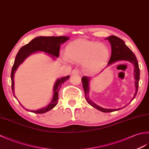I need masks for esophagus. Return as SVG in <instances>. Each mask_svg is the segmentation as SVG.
I'll return each mask as SVG.
<instances>
[{
    "label": "esophagus",
    "instance_id": "34e87169",
    "mask_svg": "<svg viewBox=\"0 0 149 149\" xmlns=\"http://www.w3.org/2000/svg\"><path fill=\"white\" fill-rule=\"evenodd\" d=\"M79 70L78 68H75V69H74L72 72V74H78L79 73Z\"/></svg>",
    "mask_w": 149,
    "mask_h": 149
}]
</instances>
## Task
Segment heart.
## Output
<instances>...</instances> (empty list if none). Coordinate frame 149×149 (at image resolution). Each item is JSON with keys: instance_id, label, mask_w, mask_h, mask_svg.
<instances>
[{"instance_id": "1", "label": "heart", "mask_w": 149, "mask_h": 149, "mask_svg": "<svg viewBox=\"0 0 149 149\" xmlns=\"http://www.w3.org/2000/svg\"><path fill=\"white\" fill-rule=\"evenodd\" d=\"M66 55L71 61L83 62L88 70H99L109 59L110 51L106 44L87 40H78L66 47Z\"/></svg>"}]
</instances>
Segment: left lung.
<instances>
[{
  "mask_svg": "<svg viewBox=\"0 0 149 149\" xmlns=\"http://www.w3.org/2000/svg\"><path fill=\"white\" fill-rule=\"evenodd\" d=\"M106 39L109 41L111 45V58L107 65L111 64L112 63H114L116 61H122V60H123V61H128L132 63V64H134V75L135 79L136 92L133 99H132V100H133L137 94L139 86V81H140V68H139L138 60L133 52L131 51V50L125 45L124 42L122 39H120V38L115 36H110L109 37L107 38ZM89 79L90 78L86 76H84L81 79L83 89L84 91L85 98H86L88 104H90L91 106H93L97 109L104 113L113 112L122 109H105L102 108V107L97 106V104L93 103L90 99L89 96H88V93H89Z\"/></svg>",
  "mask_w": 149,
  "mask_h": 149,
  "instance_id": "1",
  "label": "left lung"
}]
</instances>
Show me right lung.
<instances>
[{
    "instance_id": "obj_1",
    "label": "right lung",
    "mask_w": 149,
    "mask_h": 149,
    "mask_svg": "<svg viewBox=\"0 0 149 149\" xmlns=\"http://www.w3.org/2000/svg\"><path fill=\"white\" fill-rule=\"evenodd\" d=\"M68 39V38L66 36H39L31 40L29 43L25 45L19 50L15 58L14 64L13 65L11 74V89L14 96V74L16 70L18 67V66L24 61V59L32 53L37 51L45 52L53 56L56 57V58H58L59 56L60 45L61 43H65ZM69 77V75H67V76L61 78L60 79H58V81L56 82L54 87L53 99L52 102L48 106L45 108L36 111H30L34 113L42 114L49 111L50 109L54 108L58 102V93L59 89L61 87V84L67 81ZM26 110L29 111L28 109Z\"/></svg>"
}]
</instances>
